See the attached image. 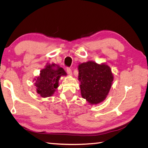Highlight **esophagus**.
<instances>
[{
    "label": "esophagus",
    "instance_id": "34e87169",
    "mask_svg": "<svg viewBox=\"0 0 148 148\" xmlns=\"http://www.w3.org/2000/svg\"><path fill=\"white\" fill-rule=\"evenodd\" d=\"M66 72H67V73H68L69 75H70V76L72 75V71H71V69H70V68L66 69Z\"/></svg>",
    "mask_w": 148,
    "mask_h": 148
}]
</instances>
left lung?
<instances>
[{
	"label": "left lung",
	"mask_w": 148,
	"mask_h": 148,
	"mask_svg": "<svg viewBox=\"0 0 148 148\" xmlns=\"http://www.w3.org/2000/svg\"><path fill=\"white\" fill-rule=\"evenodd\" d=\"M78 69L82 97L91 105L104 101L114 81L110 66L88 61L80 64Z\"/></svg>",
	"instance_id": "8db88e82"
}]
</instances>
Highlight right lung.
Segmentation results:
<instances>
[{
	"label": "right lung",
	"instance_id": "1",
	"mask_svg": "<svg viewBox=\"0 0 148 148\" xmlns=\"http://www.w3.org/2000/svg\"><path fill=\"white\" fill-rule=\"evenodd\" d=\"M65 71L55 64H47L45 68L40 71L38 77L34 79L36 92L42 97H51L59 87V81L62 76H66Z\"/></svg>",
	"mask_w": 148,
	"mask_h": 148
}]
</instances>
